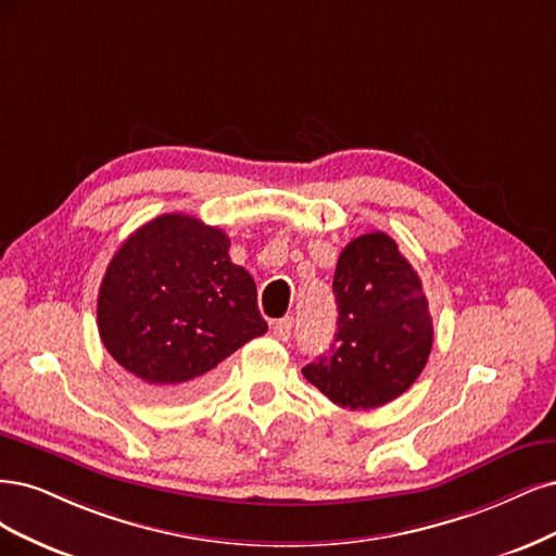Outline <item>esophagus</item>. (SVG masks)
<instances>
[{"instance_id":"1","label":"esophagus","mask_w":556,"mask_h":556,"mask_svg":"<svg viewBox=\"0 0 556 556\" xmlns=\"http://www.w3.org/2000/svg\"><path fill=\"white\" fill-rule=\"evenodd\" d=\"M291 330H293V316H286L281 320H277L275 324V337L279 339V342H289L291 339Z\"/></svg>"}]
</instances>
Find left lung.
Segmentation results:
<instances>
[{
    "instance_id": "obj_1",
    "label": "left lung",
    "mask_w": 556,
    "mask_h": 556,
    "mask_svg": "<svg viewBox=\"0 0 556 556\" xmlns=\"http://www.w3.org/2000/svg\"><path fill=\"white\" fill-rule=\"evenodd\" d=\"M337 332L304 379L342 408H376L416 383L434 342L422 281L381 230L351 240L332 279Z\"/></svg>"
}]
</instances>
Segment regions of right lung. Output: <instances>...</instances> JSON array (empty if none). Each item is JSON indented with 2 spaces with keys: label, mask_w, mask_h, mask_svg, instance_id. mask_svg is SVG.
<instances>
[{
  "label": "right lung",
  "mask_w": 556,
  "mask_h": 556,
  "mask_svg": "<svg viewBox=\"0 0 556 556\" xmlns=\"http://www.w3.org/2000/svg\"><path fill=\"white\" fill-rule=\"evenodd\" d=\"M228 247L217 226L161 214L124 240L103 275L101 342L161 400L199 395L230 353L267 332L256 281Z\"/></svg>",
  "instance_id": "right-lung-1"
}]
</instances>
